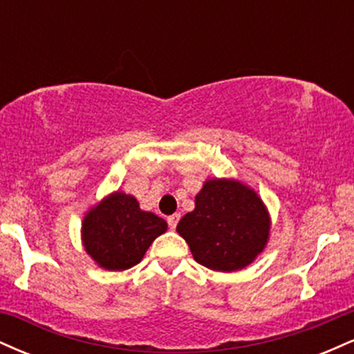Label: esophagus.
<instances>
[{"label": "esophagus", "mask_w": 354, "mask_h": 354, "mask_svg": "<svg viewBox=\"0 0 354 354\" xmlns=\"http://www.w3.org/2000/svg\"><path fill=\"white\" fill-rule=\"evenodd\" d=\"M166 221H168V226H169V230H174L176 228V225H178V221H180V214H171V216H168V219H166Z\"/></svg>", "instance_id": "1"}]
</instances>
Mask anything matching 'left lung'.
Listing matches in <instances>:
<instances>
[{
  "instance_id": "1",
  "label": "left lung",
  "mask_w": 354,
  "mask_h": 354,
  "mask_svg": "<svg viewBox=\"0 0 354 354\" xmlns=\"http://www.w3.org/2000/svg\"><path fill=\"white\" fill-rule=\"evenodd\" d=\"M194 205L176 231L200 265L214 271H238L261 253L270 234V218L253 189L239 181L211 180L196 194Z\"/></svg>"
}]
</instances>
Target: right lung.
I'll list each match as a JSON object with an SVG mask.
<instances>
[{
	"mask_svg": "<svg viewBox=\"0 0 354 354\" xmlns=\"http://www.w3.org/2000/svg\"><path fill=\"white\" fill-rule=\"evenodd\" d=\"M166 228L163 218L141 211L135 198L118 191L86 214L83 243L100 266L121 271L138 265Z\"/></svg>",
	"mask_w": 354,
	"mask_h": 354,
	"instance_id": "add662e5",
	"label": "right lung"
}]
</instances>
